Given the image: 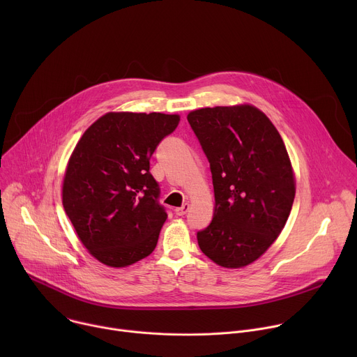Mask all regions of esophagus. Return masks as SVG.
Here are the masks:
<instances>
[{
    "label": "esophagus",
    "mask_w": 357,
    "mask_h": 357,
    "mask_svg": "<svg viewBox=\"0 0 357 357\" xmlns=\"http://www.w3.org/2000/svg\"><path fill=\"white\" fill-rule=\"evenodd\" d=\"M189 208H190L189 203H185V205H182L181 208H176V209H175V215H176V216H183V215L188 213Z\"/></svg>",
    "instance_id": "1"
}]
</instances>
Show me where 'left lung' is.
<instances>
[{
  "instance_id": "obj_1",
  "label": "left lung",
  "mask_w": 357,
  "mask_h": 357,
  "mask_svg": "<svg viewBox=\"0 0 357 357\" xmlns=\"http://www.w3.org/2000/svg\"><path fill=\"white\" fill-rule=\"evenodd\" d=\"M188 123L211 164L215 215L197 231L202 252L226 268L256 261L291 213L295 181L284 141L252 106L206 107Z\"/></svg>"
}]
</instances>
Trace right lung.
I'll return each instance as SVG.
<instances>
[{"label":"right lung","mask_w":357,"mask_h":357,"mask_svg":"<svg viewBox=\"0 0 357 357\" xmlns=\"http://www.w3.org/2000/svg\"><path fill=\"white\" fill-rule=\"evenodd\" d=\"M178 124L176 114L107 113L77 142L63 179V208L100 263L127 267L154 251L168 215L149 160Z\"/></svg>","instance_id":"obj_1"}]
</instances>
